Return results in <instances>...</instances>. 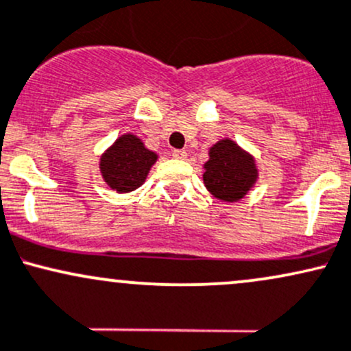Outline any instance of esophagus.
Instances as JSON below:
<instances>
[{
    "label": "esophagus",
    "mask_w": 351,
    "mask_h": 351,
    "mask_svg": "<svg viewBox=\"0 0 351 351\" xmlns=\"http://www.w3.org/2000/svg\"><path fill=\"white\" fill-rule=\"evenodd\" d=\"M172 157H176V159H186L187 152L184 151V149H174V151H172Z\"/></svg>",
    "instance_id": "34e87169"
}]
</instances>
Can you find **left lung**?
Returning a JSON list of instances; mask_svg holds the SVG:
<instances>
[{
	"label": "left lung",
	"instance_id": "8db88e82",
	"mask_svg": "<svg viewBox=\"0 0 351 351\" xmlns=\"http://www.w3.org/2000/svg\"><path fill=\"white\" fill-rule=\"evenodd\" d=\"M204 169V184L207 191L226 202L243 199L258 176L254 157L230 139H222L212 145Z\"/></svg>",
	"mask_w": 351,
	"mask_h": 351
}]
</instances>
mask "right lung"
Returning <instances> with one entry per match:
<instances>
[{"instance_id": "right-lung-1", "label": "right lung", "mask_w": 351, "mask_h": 351, "mask_svg": "<svg viewBox=\"0 0 351 351\" xmlns=\"http://www.w3.org/2000/svg\"><path fill=\"white\" fill-rule=\"evenodd\" d=\"M156 160V152L145 149L139 137L124 134L101 156L99 169L112 191L125 194L143 186Z\"/></svg>"}]
</instances>
